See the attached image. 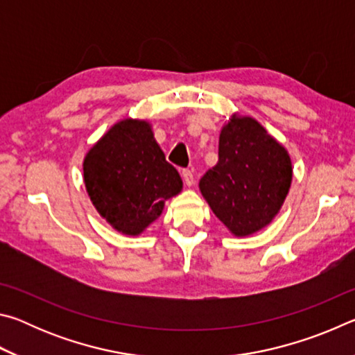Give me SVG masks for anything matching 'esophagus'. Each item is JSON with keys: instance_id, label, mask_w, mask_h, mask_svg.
I'll return each instance as SVG.
<instances>
[{"instance_id": "1", "label": "esophagus", "mask_w": 355, "mask_h": 355, "mask_svg": "<svg viewBox=\"0 0 355 355\" xmlns=\"http://www.w3.org/2000/svg\"><path fill=\"white\" fill-rule=\"evenodd\" d=\"M182 175H183V180H184V183H186V186H192L194 184V173H192V171H189V169H184L183 172H182Z\"/></svg>"}]
</instances>
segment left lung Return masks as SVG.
Masks as SVG:
<instances>
[{"label": "left lung", "mask_w": 355, "mask_h": 355, "mask_svg": "<svg viewBox=\"0 0 355 355\" xmlns=\"http://www.w3.org/2000/svg\"><path fill=\"white\" fill-rule=\"evenodd\" d=\"M293 180L286 148L249 116L235 112L219 135V161L199 188L232 235L249 236L280 211Z\"/></svg>", "instance_id": "1"}]
</instances>
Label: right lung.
Instances as JSON below:
<instances>
[{
  "label": "right lung",
  "mask_w": 355,
  "mask_h": 355,
  "mask_svg": "<svg viewBox=\"0 0 355 355\" xmlns=\"http://www.w3.org/2000/svg\"><path fill=\"white\" fill-rule=\"evenodd\" d=\"M84 184L92 205L114 230L137 236L183 189L147 120L114 123L84 156Z\"/></svg>",
  "instance_id": "obj_1"
}]
</instances>
